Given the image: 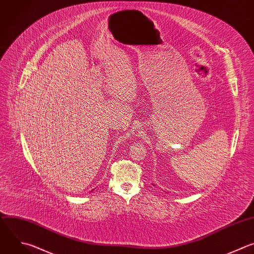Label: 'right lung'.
Here are the masks:
<instances>
[{
    "instance_id": "obj_1",
    "label": "right lung",
    "mask_w": 254,
    "mask_h": 254,
    "mask_svg": "<svg viewBox=\"0 0 254 254\" xmlns=\"http://www.w3.org/2000/svg\"><path fill=\"white\" fill-rule=\"evenodd\" d=\"M92 191H93V190H92Z\"/></svg>"
}]
</instances>
